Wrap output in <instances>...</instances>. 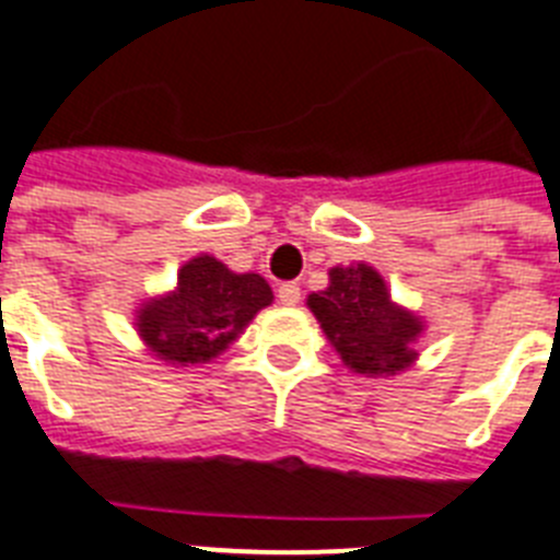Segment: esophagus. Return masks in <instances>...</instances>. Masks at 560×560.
<instances>
[{"instance_id": "1", "label": "esophagus", "mask_w": 560, "mask_h": 560, "mask_svg": "<svg viewBox=\"0 0 560 560\" xmlns=\"http://www.w3.org/2000/svg\"><path fill=\"white\" fill-rule=\"evenodd\" d=\"M277 298L283 306H298L300 303V285L298 283H283L277 289Z\"/></svg>"}]
</instances>
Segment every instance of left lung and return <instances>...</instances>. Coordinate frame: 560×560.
<instances>
[{"instance_id":"8db88e82","label":"left lung","mask_w":560,"mask_h":560,"mask_svg":"<svg viewBox=\"0 0 560 560\" xmlns=\"http://www.w3.org/2000/svg\"><path fill=\"white\" fill-rule=\"evenodd\" d=\"M306 306L349 372L392 377L418 360L415 346L427 323L392 300L386 280L369 262L329 269V285L312 291Z\"/></svg>"}]
</instances>
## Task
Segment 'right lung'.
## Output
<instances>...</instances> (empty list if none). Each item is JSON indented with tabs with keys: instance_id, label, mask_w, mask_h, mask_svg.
I'll return each mask as SVG.
<instances>
[{
	"instance_id": "obj_1",
	"label": "right lung",
	"mask_w": 560,
	"mask_h": 560,
	"mask_svg": "<svg viewBox=\"0 0 560 560\" xmlns=\"http://www.w3.org/2000/svg\"><path fill=\"white\" fill-rule=\"evenodd\" d=\"M271 300L260 275H237L211 254H197L179 266L174 289L140 303L133 326L156 360L200 366L220 358Z\"/></svg>"
}]
</instances>
